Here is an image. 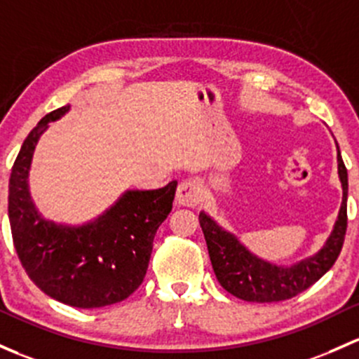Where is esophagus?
<instances>
[{"instance_id":"34e87169","label":"esophagus","mask_w":359,"mask_h":359,"mask_svg":"<svg viewBox=\"0 0 359 359\" xmlns=\"http://www.w3.org/2000/svg\"><path fill=\"white\" fill-rule=\"evenodd\" d=\"M177 203L182 206H198L203 201V189L198 180L186 179L177 187Z\"/></svg>"}]
</instances>
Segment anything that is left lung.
<instances>
[{"mask_svg": "<svg viewBox=\"0 0 359 359\" xmlns=\"http://www.w3.org/2000/svg\"><path fill=\"white\" fill-rule=\"evenodd\" d=\"M339 177L342 182V205L329 241L318 255L294 266H277L256 258L236 236L218 227L206 213H199L211 265L218 282L227 292L249 303H277L311 287L332 269L341 255L348 229V170L337 146Z\"/></svg>", "mask_w": 359, "mask_h": 359, "instance_id": "1", "label": "left lung"}]
</instances>
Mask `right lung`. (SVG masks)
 <instances>
[{"mask_svg": "<svg viewBox=\"0 0 359 359\" xmlns=\"http://www.w3.org/2000/svg\"><path fill=\"white\" fill-rule=\"evenodd\" d=\"M69 108L39 120L11 167V237L22 266L44 294L69 306L101 308L127 299L142 284L156 230L172 211L177 182L156 191H129L103 217L82 227L41 218L29 194L30 160L48 123Z\"/></svg>", "mask_w": 359, "mask_h": 359, "instance_id": "right-lung-1", "label": "right lung"}]
</instances>
